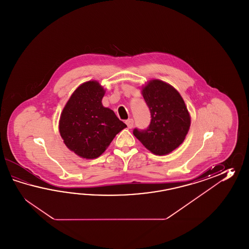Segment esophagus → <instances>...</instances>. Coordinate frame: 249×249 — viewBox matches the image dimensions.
<instances>
[{"mask_svg": "<svg viewBox=\"0 0 249 249\" xmlns=\"http://www.w3.org/2000/svg\"><path fill=\"white\" fill-rule=\"evenodd\" d=\"M125 124H126L128 128H130V129H132V127H133V120H132V118H129V119L125 120Z\"/></svg>", "mask_w": 249, "mask_h": 249, "instance_id": "esophagus-1", "label": "esophagus"}]
</instances>
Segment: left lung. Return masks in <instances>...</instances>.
I'll return each mask as SVG.
<instances>
[{
	"label": "left lung",
	"instance_id": "8db88e82",
	"mask_svg": "<svg viewBox=\"0 0 249 249\" xmlns=\"http://www.w3.org/2000/svg\"><path fill=\"white\" fill-rule=\"evenodd\" d=\"M151 115L146 129L135 128L134 136L156 155H166L183 142L191 126V117L180 93L160 80H152L142 89Z\"/></svg>",
	"mask_w": 249,
	"mask_h": 249
}]
</instances>
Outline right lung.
Masks as SVG:
<instances>
[{
  "mask_svg": "<svg viewBox=\"0 0 249 249\" xmlns=\"http://www.w3.org/2000/svg\"><path fill=\"white\" fill-rule=\"evenodd\" d=\"M105 90L96 81L80 85L64 107L59 132L66 146L84 159L103 153L126 124L102 106Z\"/></svg>",
  "mask_w": 249,
  "mask_h": 249,
  "instance_id": "add662e5",
  "label": "right lung"
}]
</instances>
